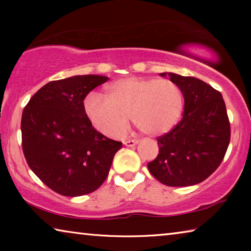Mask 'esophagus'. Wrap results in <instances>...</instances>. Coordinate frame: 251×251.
Instances as JSON below:
<instances>
[{
	"mask_svg": "<svg viewBox=\"0 0 251 251\" xmlns=\"http://www.w3.org/2000/svg\"><path fill=\"white\" fill-rule=\"evenodd\" d=\"M137 139L136 138H133V139H127V141H125L124 142V145H126V146H128V147H133V146H135L136 144H137Z\"/></svg>",
	"mask_w": 251,
	"mask_h": 251,
	"instance_id": "esophagus-1",
	"label": "esophagus"
}]
</instances>
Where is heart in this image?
I'll list each match as a JSON object with an SVG mask.
<instances>
[{
  "label": "heart",
  "mask_w": 251,
  "mask_h": 251,
  "mask_svg": "<svg viewBox=\"0 0 251 251\" xmlns=\"http://www.w3.org/2000/svg\"><path fill=\"white\" fill-rule=\"evenodd\" d=\"M182 105V92L173 80L133 76L110 84L107 97L88 95L84 109L97 130L108 137H120L125 133L129 114L143 133H166L179 120Z\"/></svg>",
  "instance_id": "1"
}]
</instances>
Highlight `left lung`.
<instances>
[{
	"label": "left lung",
	"mask_w": 251,
	"mask_h": 251,
	"mask_svg": "<svg viewBox=\"0 0 251 251\" xmlns=\"http://www.w3.org/2000/svg\"><path fill=\"white\" fill-rule=\"evenodd\" d=\"M168 75L184 95V113L168 133L157 137L158 155L147 167L166 186L196 185L209 177L226 155L230 142L226 104L220 92L201 79Z\"/></svg>",
	"instance_id": "obj_1"
}]
</instances>
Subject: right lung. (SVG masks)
I'll use <instances>...</instances> for the list:
<instances>
[{
    "label": "right lung",
    "instance_id": "obj_1",
    "mask_svg": "<svg viewBox=\"0 0 251 251\" xmlns=\"http://www.w3.org/2000/svg\"><path fill=\"white\" fill-rule=\"evenodd\" d=\"M107 80L100 75L52 80L24 107L25 159L49 188L63 196H82L100 188L123 145L97 131L84 109L88 93Z\"/></svg>",
    "mask_w": 251,
    "mask_h": 251
}]
</instances>
